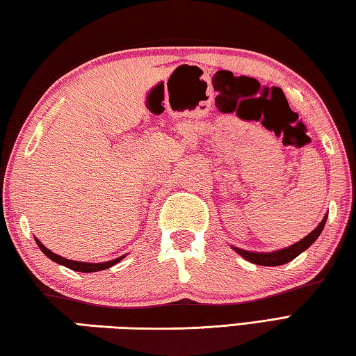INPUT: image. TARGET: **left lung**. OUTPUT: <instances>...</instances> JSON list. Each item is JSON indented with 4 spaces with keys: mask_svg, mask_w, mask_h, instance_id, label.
Segmentation results:
<instances>
[{
    "mask_svg": "<svg viewBox=\"0 0 356 356\" xmlns=\"http://www.w3.org/2000/svg\"><path fill=\"white\" fill-rule=\"evenodd\" d=\"M328 213H325L323 221L314 227V229L305 236L302 240L296 241V243H293L286 248H282V250H277V251H271V252H254V251H246V250H241V248L237 246H232L231 248L237 254H240L241 257L245 260L251 261V264H256V265H261V266H279V265H285L288 261H291L293 259H296L300 252H304L305 250H308L316 238L321 236V232H323L324 226H325V221H327Z\"/></svg>",
    "mask_w": 356,
    "mask_h": 356,
    "instance_id": "8db88e82",
    "label": "left lung"
}]
</instances>
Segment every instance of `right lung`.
Listing matches in <instances>:
<instances>
[{
    "label": "right lung",
    "mask_w": 356,
    "mask_h": 356,
    "mask_svg": "<svg viewBox=\"0 0 356 356\" xmlns=\"http://www.w3.org/2000/svg\"><path fill=\"white\" fill-rule=\"evenodd\" d=\"M37 241V245L40 250L43 251V254H46L52 261H56L58 265H63L66 268H70L72 271H80V273H96V271H102V270H108L113 265H116L118 261L122 260L125 256H120L118 259H113L108 261H102V264H90V261H77V260H70V259H65L62 256H58V254L49 251L48 248H46L42 241H40L37 237H33Z\"/></svg>",
    "instance_id": "add662e5"
}]
</instances>
